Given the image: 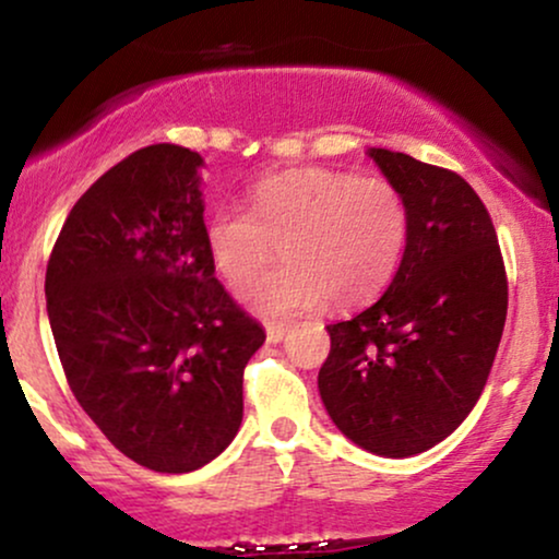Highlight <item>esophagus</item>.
<instances>
[{"label": "esophagus", "mask_w": 559, "mask_h": 559, "mask_svg": "<svg viewBox=\"0 0 559 559\" xmlns=\"http://www.w3.org/2000/svg\"><path fill=\"white\" fill-rule=\"evenodd\" d=\"M286 331H288V325H284V323H267V325H265L267 342H271V344H278V342H284Z\"/></svg>", "instance_id": "obj_1"}]
</instances>
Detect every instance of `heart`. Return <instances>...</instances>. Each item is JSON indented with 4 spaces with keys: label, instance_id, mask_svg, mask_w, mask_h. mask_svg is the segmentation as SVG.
Instances as JSON below:
<instances>
[{
    "label": "heart",
    "instance_id": "b5f03b06",
    "mask_svg": "<svg viewBox=\"0 0 559 559\" xmlns=\"http://www.w3.org/2000/svg\"><path fill=\"white\" fill-rule=\"evenodd\" d=\"M249 204L252 213L217 207L204 226V243L230 286L254 278L281 243L284 265L243 292V301L265 316H292L325 299L349 307L373 297L407 241V199L381 176L318 165L281 170L249 189Z\"/></svg>",
    "mask_w": 559,
    "mask_h": 559
}]
</instances>
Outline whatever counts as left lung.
<instances>
[{
	"instance_id": "1",
	"label": "left lung",
	"mask_w": 559,
	"mask_h": 559,
	"mask_svg": "<svg viewBox=\"0 0 559 559\" xmlns=\"http://www.w3.org/2000/svg\"><path fill=\"white\" fill-rule=\"evenodd\" d=\"M407 199V243L383 297L325 325L318 389L338 431L383 457L444 441L476 407L507 318L491 215L454 170L370 150Z\"/></svg>"
}]
</instances>
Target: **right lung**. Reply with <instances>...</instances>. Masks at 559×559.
<instances>
[{"instance_id": "right-lung-1", "label": "right lung", "mask_w": 559, "mask_h": 559, "mask_svg": "<svg viewBox=\"0 0 559 559\" xmlns=\"http://www.w3.org/2000/svg\"><path fill=\"white\" fill-rule=\"evenodd\" d=\"M202 157L152 144L70 210L47 262V312L68 386L107 441L157 473L207 465L243 415L265 331L215 278Z\"/></svg>"}]
</instances>
